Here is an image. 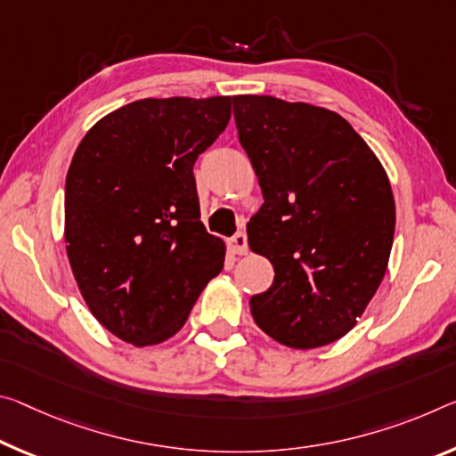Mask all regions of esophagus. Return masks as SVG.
Returning a JSON list of instances; mask_svg holds the SVG:
<instances>
[{
	"label": "esophagus",
	"instance_id": "34e87169",
	"mask_svg": "<svg viewBox=\"0 0 456 456\" xmlns=\"http://www.w3.org/2000/svg\"><path fill=\"white\" fill-rule=\"evenodd\" d=\"M231 249H233L237 256L248 254V235H245L243 231H240V233H235L233 237H231Z\"/></svg>",
	"mask_w": 456,
	"mask_h": 456
}]
</instances>
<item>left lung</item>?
<instances>
[{"mask_svg":"<svg viewBox=\"0 0 456 456\" xmlns=\"http://www.w3.org/2000/svg\"><path fill=\"white\" fill-rule=\"evenodd\" d=\"M233 115L264 192L249 248L276 272L251 296V316L292 349L329 345L355 327L386 276L395 202L384 166L322 107L237 95Z\"/></svg>","mask_w":456,"mask_h":456,"instance_id":"1","label":"left lung"}]
</instances>
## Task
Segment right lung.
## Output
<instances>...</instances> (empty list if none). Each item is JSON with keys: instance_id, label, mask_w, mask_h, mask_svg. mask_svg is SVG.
Returning a JSON list of instances; mask_svg holds the SVG:
<instances>
[{"instance_id": "add662e5", "label": "right lung", "mask_w": 456, "mask_h": 456, "mask_svg": "<svg viewBox=\"0 0 456 456\" xmlns=\"http://www.w3.org/2000/svg\"><path fill=\"white\" fill-rule=\"evenodd\" d=\"M231 97L140 99L105 115L72 156L64 241L86 306L121 341L183 329L225 245L200 223L194 162L223 134Z\"/></svg>"}]
</instances>
